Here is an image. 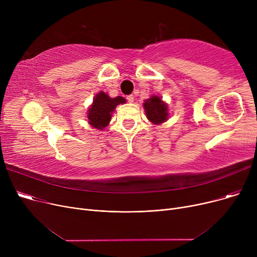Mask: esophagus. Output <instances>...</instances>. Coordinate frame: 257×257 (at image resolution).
<instances>
[{"instance_id": "obj_1", "label": "esophagus", "mask_w": 257, "mask_h": 257, "mask_svg": "<svg viewBox=\"0 0 257 257\" xmlns=\"http://www.w3.org/2000/svg\"><path fill=\"white\" fill-rule=\"evenodd\" d=\"M127 101L129 102V103H132L133 101H134V96H133V94H129V96H127Z\"/></svg>"}]
</instances>
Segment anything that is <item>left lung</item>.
I'll return each instance as SVG.
<instances>
[{
	"label": "left lung",
	"instance_id": "8db88e82",
	"mask_svg": "<svg viewBox=\"0 0 257 257\" xmlns=\"http://www.w3.org/2000/svg\"><path fill=\"white\" fill-rule=\"evenodd\" d=\"M144 108L149 118L154 124H161L168 118V106L157 96H153L144 103Z\"/></svg>",
	"mask_w": 257,
	"mask_h": 257
}]
</instances>
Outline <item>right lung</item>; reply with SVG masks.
Masks as SVG:
<instances>
[{
    "label": "right lung",
    "mask_w": 257,
    "mask_h": 257,
    "mask_svg": "<svg viewBox=\"0 0 257 257\" xmlns=\"http://www.w3.org/2000/svg\"><path fill=\"white\" fill-rule=\"evenodd\" d=\"M126 100L123 97L110 98L108 94L101 91L94 97L93 103L88 110L89 124L97 128H105L111 119V113L118 104L125 103Z\"/></svg>",
    "instance_id": "obj_1"
}]
</instances>
